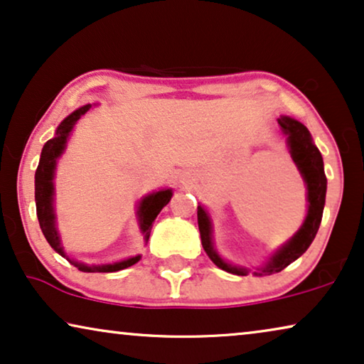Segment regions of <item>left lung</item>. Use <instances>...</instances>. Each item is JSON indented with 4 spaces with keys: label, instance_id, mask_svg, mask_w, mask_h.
Instances as JSON below:
<instances>
[{
    "label": "left lung",
    "instance_id": "left-lung-1",
    "mask_svg": "<svg viewBox=\"0 0 364 364\" xmlns=\"http://www.w3.org/2000/svg\"><path fill=\"white\" fill-rule=\"evenodd\" d=\"M282 132L287 136V146L290 151V156L295 162V166L300 171L303 182L306 186V200H308V210L306 217L303 220L301 227L293 235L290 240L283 243L280 248L268 257V260L263 263L262 267H257L253 270V275H272V273L282 272L290 263H293L296 258H300L303 253L308 250L311 242L315 240V235L320 228L323 208H325V197H326V176L325 167H323V157L318 147L313 142L311 134L308 129L298 122L296 119H291L288 116H282L278 119ZM197 220H198V230H200L202 247L208 258L215 263L218 268L225 270L233 275H248L247 267L232 265L225 258H222L220 253L217 252L215 245H213V227L212 218L205 210V207H197Z\"/></svg>",
    "mask_w": 364,
    "mask_h": 364
}]
</instances>
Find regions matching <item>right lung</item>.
<instances>
[{
    "label": "right lung",
    "instance_id": "1",
    "mask_svg": "<svg viewBox=\"0 0 364 364\" xmlns=\"http://www.w3.org/2000/svg\"><path fill=\"white\" fill-rule=\"evenodd\" d=\"M91 107V104H86V106L79 107L74 112L69 114V116L58 126L54 137L49 139V141L44 144L41 151V159H39V166L36 168V176H34V200H36V213L43 235L46 237L49 245H51L59 255L68 258V260L81 272L111 273L124 270V268L127 267H132L134 263L141 260V255L129 257L126 260L114 263H99V265H87V263L77 262L74 260V258L71 260V258L66 255V252H64L61 235H59L58 230L56 210H54V193H56V191H54V173H56L58 159L63 156L74 126H76L79 119H81ZM171 197L172 188H161V191L157 192L147 193L146 197H142L141 200H139L136 217L139 223V230H141L144 242L146 243L149 240V237H151L154 220H156V217L161 213L162 208L167 205Z\"/></svg>",
    "mask_w": 364,
    "mask_h": 364
}]
</instances>
